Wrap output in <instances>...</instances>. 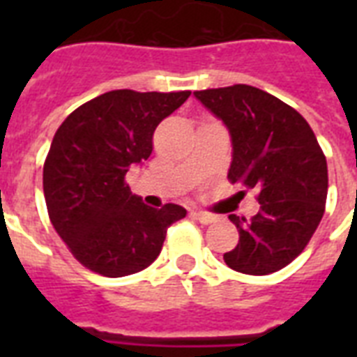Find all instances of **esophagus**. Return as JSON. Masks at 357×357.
Segmentation results:
<instances>
[{
  "instance_id": "obj_1",
  "label": "esophagus",
  "mask_w": 357,
  "mask_h": 357,
  "mask_svg": "<svg viewBox=\"0 0 357 357\" xmlns=\"http://www.w3.org/2000/svg\"><path fill=\"white\" fill-rule=\"evenodd\" d=\"M192 217H195L196 220L202 224H211L217 220V217H215V215H211V213H206V211H192Z\"/></svg>"
}]
</instances>
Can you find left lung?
<instances>
[{"mask_svg": "<svg viewBox=\"0 0 357 357\" xmlns=\"http://www.w3.org/2000/svg\"><path fill=\"white\" fill-rule=\"evenodd\" d=\"M195 96L228 128L229 181L257 190L261 206L248 220L229 215L238 243L224 261L252 276L280 271L302 254L324 215L328 167L315 133L302 114L255 86L207 89Z\"/></svg>", "mask_w": 357, "mask_h": 357, "instance_id": "8db88e82", "label": "left lung"}]
</instances>
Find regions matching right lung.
Returning a JSON list of instances; mask_svg holds the SVG:
<instances>
[{"mask_svg": "<svg viewBox=\"0 0 357 357\" xmlns=\"http://www.w3.org/2000/svg\"><path fill=\"white\" fill-rule=\"evenodd\" d=\"M190 96L111 91L61 123L44 162V198L53 228L81 265L107 278L144 271L161 254L181 206H146L126 183L153 150V131Z\"/></svg>", "mask_w": 357, "mask_h": 357, "instance_id": "right-lung-1", "label": "right lung"}]
</instances>
